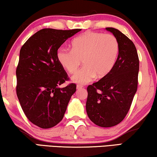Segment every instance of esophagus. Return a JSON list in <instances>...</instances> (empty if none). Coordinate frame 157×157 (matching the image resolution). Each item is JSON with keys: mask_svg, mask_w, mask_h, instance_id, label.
Instances as JSON below:
<instances>
[{"mask_svg": "<svg viewBox=\"0 0 157 157\" xmlns=\"http://www.w3.org/2000/svg\"><path fill=\"white\" fill-rule=\"evenodd\" d=\"M82 88H83V86H81V85H77L76 86V89H82Z\"/></svg>", "mask_w": 157, "mask_h": 157, "instance_id": "34e87169", "label": "esophagus"}]
</instances>
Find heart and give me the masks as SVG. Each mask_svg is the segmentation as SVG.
<instances>
[{
  "label": "heart",
  "instance_id": "heart-1",
  "mask_svg": "<svg viewBox=\"0 0 157 157\" xmlns=\"http://www.w3.org/2000/svg\"><path fill=\"white\" fill-rule=\"evenodd\" d=\"M119 53V43L111 34L86 32L74 38L71 50L61 48L57 51L59 63L74 73L82 61L83 66L71 77L74 83L85 84L96 76L102 78L112 69Z\"/></svg>",
  "mask_w": 157,
  "mask_h": 157
}]
</instances>
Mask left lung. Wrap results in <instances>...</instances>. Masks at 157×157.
<instances>
[{"label":"left lung","mask_w":157,"mask_h":157,"mask_svg":"<svg viewBox=\"0 0 157 157\" xmlns=\"http://www.w3.org/2000/svg\"><path fill=\"white\" fill-rule=\"evenodd\" d=\"M119 43V55L109 74L87 87L86 109L96 125L111 127L127 114L138 86L139 61L135 45L114 28H106Z\"/></svg>","instance_id":"8db88e82"}]
</instances>
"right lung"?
<instances>
[{
    "instance_id": "obj_1",
    "label": "right lung",
    "mask_w": 157,
    "mask_h": 157,
    "mask_svg": "<svg viewBox=\"0 0 157 157\" xmlns=\"http://www.w3.org/2000/svg\"><path fill=\"white\" fill-rule=\"evenodd\" d=\"M80 29H41L26 40L16 68V94L28 119L42 128L63 119L76 85L59 87L68 75L56 58L58 49Z\"/></svg>"
}]
</instances>
